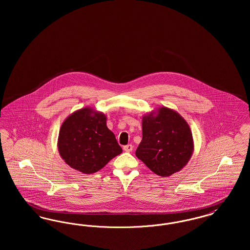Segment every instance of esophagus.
I'll list each match as a JSON object with an SVG mask.
<instances>
[{
  "label": "esophagus",
  "mask_w": 250,
  "mask_h": 250,
  "mask_svg": "<svg viewBox=\"0 0 250 250\" xmlns=\"http://www.w3.org/2000/svg\"><path fill=\"white\" fill-rule=\"evenodd\" d=\"M132 150H133V146H132L131 144H127V145L124 146V151H125V152H127V153L132 152Z\"/></svg>",
  "instance_id": "1"
}]
</instances>
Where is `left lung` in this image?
<instances>
[{"instance_id": "obj_1", "label": "left lung", "mask_w": 250, "mask_h": 250, "mask_svg": "<svg viewBox=\"0 0 250 250\" xmlns=\"http://www.w3.org/2000/svg\"><path fill=\"white\" fill-rule=\"evenodd\" d=\"M143 140L136 155L159 176H170L187 166L194 152L188 122L177 111L159 107L144 114Z\"/></svg>"}]
</instances>
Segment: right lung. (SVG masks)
<instances>
[{
    "mask_svg": "<svg viewBox=\"0 0 250 250\" xmlns=\"http://www.w3.org/2000/svg\"><path fill=\"white\" fill-rule=\"evenodd\" d=\"M57 146L62 159L85 174L100 170L123 152L114 134L107 128V116L91 107L80 108L65 118Z\"/></svg>",
    "mask_w": 250,
    "mask_h": 250,
    "instance_id": "right-lung-1",
    "label": "right lung"
}]
</instances>
